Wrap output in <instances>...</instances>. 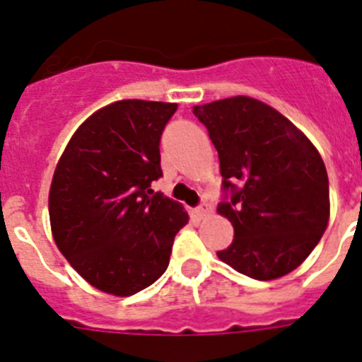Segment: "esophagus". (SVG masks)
Segmentation results:
<instances>
[{
    "mask_svg": "<svg viewBox=\"0 0 362 362\" xmlns=\"http://www.w3.org/2000/svg\"><path fill=\"white\" fill-rule=\"evenodd\" d=\"M206 212H209V203H204V201H203V203H201L199 206L196 209V214H197V216H204Z\"/></svg>",
    "mask_w": 362,
    "mask_h": 362,
    "instance_id": "esophagus-1",
    "label": "esophagus"
}]
</instances>
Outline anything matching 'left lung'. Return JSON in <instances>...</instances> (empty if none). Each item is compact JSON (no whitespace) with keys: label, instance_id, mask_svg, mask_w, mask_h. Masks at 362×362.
I'll use <instances>...</instances> for the list:
<instances>
[{"label":"left lung","instance_id":"obj_1","mask_svg":"<svg viewBox=\"0 0 362 362\" xmlns=\"http://www.w3.org/2000/svg\"><path fill=\"white\" fill-rule=\"evenodd\" d=\"M219 153L223 199L217 212L233 241L217 257L257 281L296 270L330 217L328 174L308 137L283 114L238 95L194 107Z\"/></svg>","mask_w":362,"mask_h":362}]
</instances>
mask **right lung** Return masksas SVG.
I'll return each instance as SVG.
<instances>
[{"instance_id":"1","label":"right lung","mask_w":362,"mask_h":362,"mask_svg":"<svg viewBox=\"0 0 362 362\" xmlns=\"http://www.w3.org/2000/svg\"><path fill=\"white\" fill-rule=\"evenodd\" d=\"M175 103L124 99L76 130L54 172L49 214L57 248L101 292L134 296L165 274L183 206L150 188Z\"/></svg>"}]
</instances>
